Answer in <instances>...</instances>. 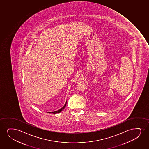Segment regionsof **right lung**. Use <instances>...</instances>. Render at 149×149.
Segmentation results:
<instances>
[{"label":"right lung","instance_id":"add662e5","mask_svg":"<svg viewBox=\"0 0 149 149\" xmlns=\"http://www.w3.org/2000/svg\"><path fill=\"white\" fill-rule=\"evenodd\" d=\"M66 103H67V102H66V103H65V105H64V106H63V107L62 108H61L59 110H58V111H55V112H49V113H53V114H56V113H59V112H60L61 111H62V110L64 109V108L65 107V106H66Z\"/></svg>","mask_w":149,"mask_h":149}]
</instances>
